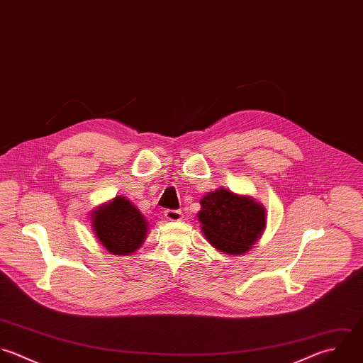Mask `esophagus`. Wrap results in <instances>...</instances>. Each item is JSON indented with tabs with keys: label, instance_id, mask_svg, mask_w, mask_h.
Returning a JSON list of instances; mask_svg holds the SVG:
<instances>
[{
	"label": "esophagus",
	"instance_id": "34e87169",
	"mask_svg": "<svg viewBox=\"0 0 363 363\" xmlns=\"http://www.w3.org/2000/svg\"><path fill=\"white\" fill-rule=\"evenodd\" d=\"M164 216H165V219H167L168 222H179V220H182V218H184V215H182L181 211H172V209L165 211Z\"/></svg>",
	"mask_w": 363,
	"mask_h": 363
}]
</instances>
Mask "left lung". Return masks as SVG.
<instances>
[{
  "instance_id": "8db88e82",
  "label": "left lung",
  "mask_w": 363,
  "mask_h": 363,
  "mask_svg": "<svg viewBox=\"0 0 363 363\" xmlns=\"http://www.w3.org/2000/svg\"><path fill=\"white\" fill-rule=\"evenodd\" d=\"M206 240L230 256L247 253L260 240L267 226L263 203L249 195H239L223 186L201 199L196 215Z\"/></svg>"
}]
</instances>
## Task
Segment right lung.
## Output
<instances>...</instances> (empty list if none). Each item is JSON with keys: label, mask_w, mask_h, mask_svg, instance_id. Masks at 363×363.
Here are the masks:
<instances>
[{"label": "right lung", "mask_w": 363, "mask_h": 363, "mask_svg": "<svg viewBox=\"0 0 363 363\" xmlns=\"http://www.w3.org/2000/svg\"><path fill=\"white\" fill-rule=\"evenodd\" d=\"M90 226L100 245L116 256H128L147 239L150 223L125 196L101 203L90 215Z\"/></svg>", "instance_id": "right-lung-1"}]
</instances>
